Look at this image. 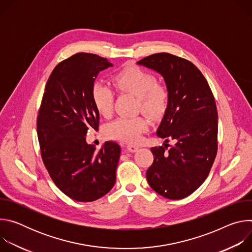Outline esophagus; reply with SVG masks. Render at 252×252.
Segmentation results:
<instances>
[{"label": "esophagus", "mask_w": 252, "mask_h": 252, "mask_svg": "<svg viewBox=\"0 0 252 252\" xmlns=\"http://www.w3.org/2000/svg\"><path fill=\"white\" fill-rule=\"evenodd\" d=\"M126 149H127V151L130 152V153H135V152L138 151L139 148H138L137 146H134V145H127Z\"/></svg>", "instance_id": "1"}]
</instances>
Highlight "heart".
<instances>
[{"mask_svg": "<svg viewBox=\"0 0 252 252\" xmlns=\"http://www.w3.org/2000/svg\"><path fill=\"white\" fill-rule=\"evenodd\" d=\"M113 84L118 92L135 95L141 111L151 118L158 119L165 113L169 101L168 90L156 81L151 71L137 65H127L114 76ZM92 98L100 116L109 118L113 114L115 93L109 86L96 83L93 88ZM149 122L141 117L119 118L106 125L104 131L111 138L135 143L149 129Z\"/></svg>", "mask_w": 252, "mask_h": 252, "instance_id": "1", "label": "heart"}]
</instances>
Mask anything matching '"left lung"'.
Wrapping results in <instances>:
<instances>
[{
    "label": "left lung",
    "mask_w": 252,
    "mask_h": 252,
    "mask_svg": "<svg viewBox=\"0 0 252 252\" xmlns=\"http://www.w3.org/2000/svg\"><path fill=\"white\" fill-rule=\"evenodd\" d=\"M137 64L163 77L169 101L158 136L172 139L170 149L155 147L147 170L150 187L169 199L194 192L206 179L218 153V110L201 71L189 61L168 53L154 54Z\"/></svg>",
    "instance_id": "8db88e82"
}]
</instances>
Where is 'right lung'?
Returning a JSON list of instances; mask_svg holds the SVG:
<instances>
[{
    "instance_id": "right-lung-1",
    "label": "right lung",
    "mask_w": 252,
    "mask_h": 252,
    "mask_svg": "<svg viewBox=\"0 0 252 252\" xmlns=\"http://www.w3.org/2000/svg\"><path fill=\"white\" fill-rule=\"evenodd\" d=\"M110 66L106 59L89 53L61 62L47 82L38 115L44 164L60 190L77 201L96 200L116 183L121 147L105 141L96 152L86 140L90 128H98L94 84L99 71Z\"/></svg>"
}]
</instances>
